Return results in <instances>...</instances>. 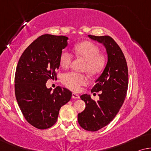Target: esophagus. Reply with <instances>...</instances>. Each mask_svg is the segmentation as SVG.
<instances>
[{
	"label": "esophagus",
	"instance_id": "obj_1",
	"mask_svg": "<svg viewBox=\"0 0 151 151\" xmlns=\"http://www.w3.org/2000/svg\"><path fill=\"white\" fill-rule=\"evenodd\" d=\"M72 97H73V99H79V98H80L79 95H78L77 94H76V93H73Z\"/></svg>",
	"mask_w": 151,
	"mask_h": 151
}]
</instances>
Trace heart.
<instances>
[{"label": "heart", "instance_id": "heart-1", "mask_svg": "<svg viewBox=\"0 0 151 151\" xmlns=\"http://www.w3.org/2000/svg\"><path fill=\"white\" fill-rule=\"evenodd\" d=\"M75 55L86 60L83 70L90 75H96L103 70L106 64V58L99 54V48L92 42L86 41L75 44L73 47ZM73 57L70 52L63 50L59 56V62L63 68H68ZM61 81L68 88L73 91H78L82 86L88 83V78L83 74L70 72L63 75Z\"/></svg>", "mask_w": 151, "mask_h": 151}]
</instances>
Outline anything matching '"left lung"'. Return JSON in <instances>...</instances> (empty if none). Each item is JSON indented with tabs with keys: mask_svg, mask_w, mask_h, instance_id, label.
Returning a JSON list of instances; mask_svg holds the SVG:
<instances>
[{
	"mask_svg": "<svg viewBox=\"0 0 151 151\" xmlns=\"http://www.w3.org/2000/svg\"><path fill=\"white\" fill-rule=\"evenodd\" d=\"M88 37L105 46L108 58L103 73L91 90L101 93L99 101L92 100L90 95L80 96L86 108L78 114V124L85 130L96 131L114 120L124 103L128 89V68L122 50L113 38L108 35Z\"/></svg>",
	"mask_w": 151,
	"mask_h": 151,
	"instance_id": "left-lung-1",
	"label": "left lung"
}]
</instances>
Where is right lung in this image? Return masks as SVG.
I'll return each mask as SVG.
<instances>
[{"mask_svg": "<svg viewBox=\"0 0 151 151\" xmlns=\"http://www.w3.org/2000/svg\"><path fill=\"white\" fill-rule=\"evenodd\" d=\"M68 37L44 34L31 43L21 55L15 74V94L24 117L35 128L46 129L55 124L60 108L72 97L66 88L53 92L46 83L57 79L59 56Z\"/></svg>", "mask_w": 151, "mask_h": 151, "instance_id": "obj_1", "label": "right lung"}]
</instances>
